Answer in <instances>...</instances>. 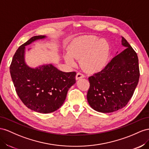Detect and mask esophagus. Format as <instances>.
<instances>
[{"label": "esophagus", "instance_id": "esophagus-1", "mask_svg": "<svg viewBox=\"0 0 149 149\" xmlns=\"http://www.w3.org/2000/svg\"><path fill=\"white\" fill-rule=\"evenodd\" d=\"M84 77H85V75L83 74L80 73V72H79V73H77V75H76L75 78H76V80H79L81 78H84Z\"/></svg>", "mask_w": 149, "mask_h": 149}]
</instances>
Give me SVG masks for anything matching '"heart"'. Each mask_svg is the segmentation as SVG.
Here are the masks:
<instances>
[{"label":"heart","instance_id":"b5f03b06","mask_svg":"<svg viewBox=\"0 0 149 149\" xmlns=\"http://www.w3.org/2000/svg\"><path fill=\"white\" fill-rule=\"evenodd\" d=\"M110 46L104 39L86 36L76 39L69 46V52L64 55L65 62L72 65L80 58V64L89 72L102 70L107 65L110 55Z\"/></svg>","mask_w":149,"mask_h":149}]
</instances>
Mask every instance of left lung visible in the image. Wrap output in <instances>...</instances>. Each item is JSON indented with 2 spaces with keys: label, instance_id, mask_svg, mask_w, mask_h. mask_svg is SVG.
<instances>
[{
  "label": "left lung",
  "instance_id": "left-lung-1",
  "mask_svg": "<svg viewBox=\"0 0 149 149\" xmlns=\"http://www.w3.org/2000/svg\"><path fill=\"white\" fill-rule=\"evenodd\" d=\"M122 45L125 49L117 54L102 70L88 78L87 101L99 112H113L124 107L138 84L137 55L123 37Z\"/></svg>",
  "mask_w": 149,
  "mask_h": 149
}]
</instances>
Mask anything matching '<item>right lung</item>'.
Returning a JSON list of instances; mask_svg holds the SVG:
<instances>
[{"mask_svg": "<svg viewBox=\"0 0 149 149\" xmlns=\"http://www.w3.org/2000/svg\"><path fill=\"white\" fill-rule=\"evenodd\" d=\"M46 37H32L20 46L10 66L12 82L20 99L27 108L42 113L53 112L60 108L69 88L76 82L75 72H62L51 63L35 68L27 65L25 46Z\"/></svg>", "mask_w": 149, "mask_h": 149, "instance_id": "obj_1", "label": "right lung"}]
</instances>
